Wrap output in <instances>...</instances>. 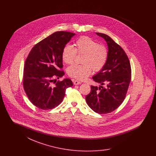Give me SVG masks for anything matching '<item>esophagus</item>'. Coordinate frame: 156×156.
<instances>
[{
    "mask_svg": "<svg viewBox=\"0 0 156 156\" xmlns=\"http://www.w3.org/2000/svg\"><path fill=\"white\" fill-rule=\"evenodd\" d=\"M73 82H74V84L75 85H80V84H81V82L78 81H77V80H73Z\"/></svg>",
    "mask_w": 156,
    "mask_h": 156,
    "instance_id": "1",
    "label": "esophagus"
}]
</instances>
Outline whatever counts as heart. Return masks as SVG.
<instances>
[{
  "instance_id": "b5f03b06",
  "label": "heart",
  "mask_w": 156,
  "mask_h": 156,
  "mask_svg": "<svg viewBox=\"0 0 156 156\" xmlns=\"http://www.w3.org/2000/svg\"><path fill=\"white\" fill-rule=\"evenodd\" d=\"M75 48L66 45L62 51V59L67 64L73 62L76 53L84 54L83 64H73L67 69V74L78 80H84L90 74L92 69L99 71L104 68L108 59V52L106 48L99 45L94 40L87 36L79 38L75 43Z\"/></svg>"
}]
</instances>
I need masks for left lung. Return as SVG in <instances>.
I'll use <instances>...</instances> for the list:
<instances>
[{"label": "left lung", "mask_w": 156, "mask_h": 156, "mask_svg": "<svg viewBox=\"0 0 156 156\" xmlns=\"http://www.w3.org/2000/svg\"><path fill=\"white\" fill-rule=\"evenodd\" d=\"M106 41L108 59L104 68L92 77L101 83L91 86L90 92L85 97L87 103L96 113L105 114L116 109L122 104L131 80V67L126 52L111 37L104 33H96ZM106 84L104 87L102 85Z\"/></svg>", "instance_id": "8db88e82"}]
</instances>
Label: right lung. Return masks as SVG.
<instances>
[{
	"label": "right lung",
	"mask_w": 156,
	"mask_h": 156,
	"mask_svg": "<svg viewBox=\"0 0 156 156\" xmlns=\"http://www.w3.org/2000/svg\"><path fill=\"white\" fill-rule=\"evenodd\" d=\"M75 35L57 31L35 45L26 59L23 87L30 102L43 110L52 109L61 103L66 89L73 87L69 78L57 81L64 75L62 51Z\"/></svg>",
	"instance_id": "right-lung-1"
}]
</instances>
